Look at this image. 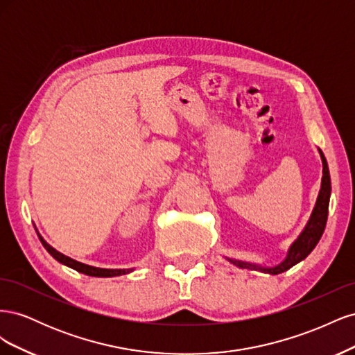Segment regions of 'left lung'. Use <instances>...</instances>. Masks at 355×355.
Segmentation results:
<instances>
[{
	"instance_id": "left-lung-1",
	"label": "left lung",
	"mask_w": 355,
	"mask_h": 355,
	"mask_svg": "<svg viewBox=\"0 0 355 355\" xmlns=\"http://www.w3.org/2000/svg\"><path fill=\"white\" fill-rule=\"evenodd\" d=\"M318 153H320L321 161H323V178H321V188L318 192V198H317L313 213H311V218L306 223V227L304 228L302 232H300L297 240L292 245H290L286 259L280 265L272 266V268H265L261 265L243 262V261H237V259H228L231 263H234L239 268H247V270L262 271V272L277 275V274H282V272L290 270V268L295 266L300 261H304L305 257L314 250V247L320 241L321 235H323L324 228H326L327 214H329V201H330V192H331L327 161L324 158V154L321 153V149H318Z\"/></svg>"
}]
</instances>
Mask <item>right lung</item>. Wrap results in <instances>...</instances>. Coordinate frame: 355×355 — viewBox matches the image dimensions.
<instances>
[{
  "instance_id": "obj_1",
  "label": "right lung",
  "mask_w": 355,
  "mask_h": 355,
  "mask_svg": "<svg viewBox=\"0 0 355 355\" xmlns=\"http://www.w3.org/2000/svg\"><path fill=\"white\" fill-rule=\"evenodd\" d=\"M42 245L46 247V250L55 257V259L63 265H67L69 268H72V270L78 271V272H83L85 275H90V277H116V275H124V274H128L133 271V268H128V270H105V268H96V266H90V265H85V263H81L78 261H73L71 259V257L65 256L63 253L58 252L56 249H53V247L50 244H47L44 241V239L40 237Z\"/></svg>"
}]
</instances>
